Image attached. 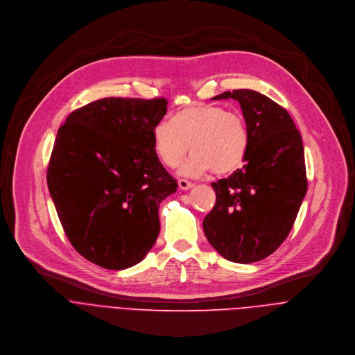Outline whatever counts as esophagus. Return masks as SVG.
<instances>
[{"label": "esophagus", "instance_id": "obj_1", "mask_svg": "<svg viewBox=\"0 0 355 355\" xmlns=\"http://www.w3.org/2000/svg\"><path fill=\"white\" fill-rule=\"evenodd\" d=\"M193 185H195V184L191 182V181H188V180H184V178L178 180V187H180V189H182V191H187V189L192 188Z\"/></svg>", "mask_w": 355, "mask_h": 355}]
</instances>
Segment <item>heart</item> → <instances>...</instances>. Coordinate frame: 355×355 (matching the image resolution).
Returning a JSON list of instances; mask_svg holds the SVG:
<instances>
[{
  "label": "heart",
  "instance_id": "b5f03b06",
  "mask_svg": "<svg viewBox=\"0 0 355 355\" xmlns=\"http://www.w3.org/2000/svg\"><path fill=\"white\" fill-rule=\"evenodd\" d=\"M248 129L244 118L220 105H191L162 121L153 129V148L166 167H177L192 151L181 167V174L198 177L208 171L218 175L239 170L248 151Z\"/></svg>",
  "mask_w": 355,
  "mask_h": 355
}]
</instances>
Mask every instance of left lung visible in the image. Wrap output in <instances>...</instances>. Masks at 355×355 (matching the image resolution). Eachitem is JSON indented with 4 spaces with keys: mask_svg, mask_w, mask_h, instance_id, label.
<instances>
[{
    "mask_svg": "<svg viewBox=\"0 0 355 355\" xmlns=\"http://www.w3.org/2000/svg\"><path fill=\"white\" fill-rule=\"evenodd\" d=\"M240 103L250 143L243 168L212 182L214 209L204 219L212 247L229 261H260L284 243L308 191L305 153L286 110L252 89L212 99Z\"/></svg>",
    "mask_w": 355,
    "mask_h": 355,
    "instance_id": "obj_1",
    "label": "left lung"
}]
</instances>
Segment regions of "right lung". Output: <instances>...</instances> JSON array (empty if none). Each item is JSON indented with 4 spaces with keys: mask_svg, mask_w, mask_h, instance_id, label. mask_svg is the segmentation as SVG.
Returning a JSON list of instances; mask_svg holds the SVG:
<instances>
[{
    "mask_svg": "<svg viewBox=\"0 0 355 355\" xmlns=\"http://www.w3.org/2000/svg\"><path fill=\"white\" fill-rule=\"evenodd\" d=\"M166 98H103L74 110L59 128L47 187L63 230L85 260L125 270L160 233L162 200L178 188L153 148Z\"/></svg>",
    "mask_w": 355,
    "mask_h": 355,
    "instance_id": "1",
    "label": "right lung"
}]
</instances>
